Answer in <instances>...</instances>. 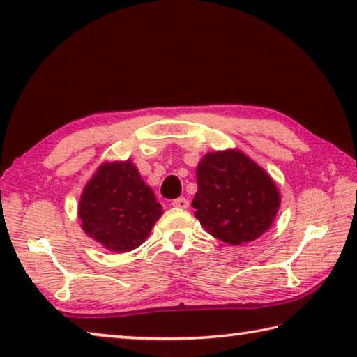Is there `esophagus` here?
<instances>
[{
	"mask_svg": "<svg viewBox=\"0 0 357 357\" xmlns=\"http://www.w3.org/2000/svg\"><path fill=\"white\" fill-rule=\"evenodd\" d=\"M172 204L174 208H178V209H187L189 208V200H187V198H176V200H173L172 202Z\"/></svg>",
	"mask_w": 357,
	"mask_h": 357,
	"instance_id": "1",
	"label": "esophagus"
}]
</instances>
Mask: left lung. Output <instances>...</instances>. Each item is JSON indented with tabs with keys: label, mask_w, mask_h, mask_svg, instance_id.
Listing matches in <instances>:
<instances>
[{
	"label": "left lung",
	"mask_w": 357,
	"mask_h": 357,
	"mask_svg": "<svg viewBox=\"0 0 357 357\" xmlns=\"http://www.w3.org/2000/svg\"><path fill=\"white\" fill-rule=\"evenodd\" d=\"M197 185L195 217L209 234L231 245L258 239L280 208L273 178L239 149L204 154Z\"/></svg>",
	"instance_id": "obj_1"
}]
</instances>
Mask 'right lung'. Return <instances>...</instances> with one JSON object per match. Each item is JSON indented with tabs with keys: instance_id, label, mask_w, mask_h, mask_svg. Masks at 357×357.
<instances>
[{
	"instance_id": "add662e5",
	"label": "right lung",
	"mask_w": 357,
	"mask_h": 357,
	"mask_svg": "<svg viewBox=\"0 0 357 357\" xmlns=\"http://www.w3.org/2000/svg\"><path fill=\"white\" fill-rule=\"evenodd\" d=\"M164 214L132 160L104 162L78 202L82 229L110 252L140 247Z\"/></svg>"
}]
</instances>
